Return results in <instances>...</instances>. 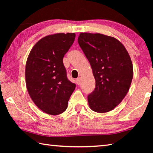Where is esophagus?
Instances as JSON below:
<instances>
[{"label":"esophagus","mask_w":153,"mask_h":153,"mask_svg":"<svg viewBox=\"0 0 153 153\" xmlns=\"http://www.w3.org/2000/svg\"><path fill=\"white\" fill-rule=\"evenodd\" d=\"M81 81H82V79H81V77H78V78L76 79V83L77 85H79V84L81 83Z\"/></svg>","instance_id":"obj_1"}]
</instances>
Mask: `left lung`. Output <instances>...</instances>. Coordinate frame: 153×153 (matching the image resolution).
I'll list each match as a JSON object with an SVG mask.
<instances>
[{
    "label": "left lung",
    "mask_w": 153,
    "mask_h": 153,
    "mask_svg": "<svg viewBox=\"0 0 153 153\" xmlns=\"http://www.w3.org/2000/svg\"><path fill=\"white\" fill-rule=\"evenodd\" d=\"M78 43L92 68L95 89L87 97L90 108L113 110L128 93L134 75L128 52L117 39L101 33H81Z\"/></svg>",
    "instance_id": "obj_1"
}]
</instances>
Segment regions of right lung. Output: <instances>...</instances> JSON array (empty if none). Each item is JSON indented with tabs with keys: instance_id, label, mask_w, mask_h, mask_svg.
Returning a JSON list of instances; mask_svg holds the SVG:
<instances>
[{
	"instance_id": "add662e5",
	"label": "right lung",
	"mask_w": 153,
	"mask_h": 153,
	"mask_svg": "<svg viewBox=\"0 0 153 153\" xmlns=\"http://www.w3.org/2000/svg\"><path fill=\"white\" fill-rule=\"evenodd\" d=\"M76 34L59 33L45 36L31 50L25 64V83L29 95L39 108L51 115L63 113L76 84L67 78L64 54Z\"/></svg>"
}]
</instances>
